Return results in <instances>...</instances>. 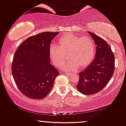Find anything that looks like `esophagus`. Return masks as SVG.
I'll return each mask as SVG.
<instances>
[{"mask_svg": "<svg viewBox=\"0 0 126 126\" xmlns=\"http://www.w3.org/2000/svg\"><path fill=\"white\" fill-rule=\"evenodd\" d=\"M65 74H66V75H67V76H71L72 75H73L72 73H69V72H66V73H65Z\"/></svg>", "mask_w": 126, "mask_h": 126, "instance_id": "obj_1", "label": "esophagus"}]
</instances>
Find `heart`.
Segmentation results:
<instances>
[{
	"instance_id": "1",
	"label": "heart",
	"mask_w": 126,
	"mask_h": 126,
	"mask_svg": "<svg viewBox=\"0 0 126 126\" xmlns=\"http://www.w3.org/2000/svg\"><path fill=\"white\" fill-rule=\"evenodd\" d=\"M70 59L62 68L74 71L79 66L85 68L93 61L96 55L95 44L89 36L80 37L72 33L61 36L58 40V46L51 44L49 47V56L54 64L62 66L67 59Z\"/></svg>"
}]
</instances>
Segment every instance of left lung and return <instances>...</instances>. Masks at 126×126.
Here are the masks:
<instances>
[{
	"label": "left lung",
	"mask_w": 126,
	"mask_h": 126,
	"mask_svg": "<svg viewBox=\"0 0 126 126\" xmlns=\"http://www.w3.org/2000/svg\"><path fill=\"white\" fill-rule=\"evenodd\" d=\"M88 33L96 45V57L83 72L80 73L76 87L83 94L91 95L98 93L108 84L114 72L115 59L106 40L93 33Z\"/></svg>",
	"instance_id": "left-lung-1"
}]
</instances>
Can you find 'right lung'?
I'll list each match as a JSON object with an SVG mask.
<instances>
[{
  "mask_svg": "<svg viewBox=\"0 0 126 126\" xmlns=\"http://www.w3.org/2000/svg\"><path fill=\"white\" fill-rule=\"evenodd\" d=\"M58 32H42L24 41L15 52L12 73L25 96L40 100L50 92L59 72L50 64L49 47Z\"/></svg>",
  "mask_w": 126,
  "mask_h": 126,
  "instance_id": "obj_1",
  "label": "right lung"
}]
</instances>
